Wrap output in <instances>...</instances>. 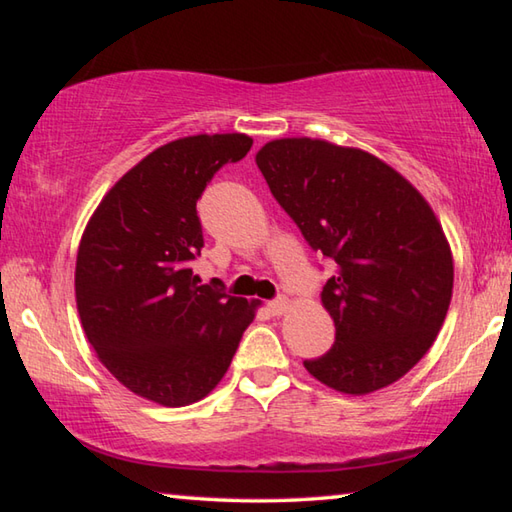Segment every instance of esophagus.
Instances as JSON below:
<instances>
[{
	"label": "esophagus",
	"mask_w": 512,
	"mask_h": 512,
	"mask_svg": "<svg viewBox=\"0 0 512 512\" xmlns=\"http://www.w3.org/2000/svg\"><path fill=\"white\" fill-rule=\"evenodd\" d=\"M266 307H268V311H271L273 316H282V314H287V311H289V298L280 296V298H275V300L268 302Z\"/></svg>",
	"instance_id": "esophagus-1"
}]
</instances>
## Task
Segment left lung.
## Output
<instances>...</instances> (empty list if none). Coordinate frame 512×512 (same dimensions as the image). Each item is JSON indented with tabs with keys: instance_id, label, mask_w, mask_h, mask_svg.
<instances>
[{
	"instance_id": "obj_1",
	"label": "left lung",
	"mask_w": 512,
	"mask_h": 512,
	"mask_svg": "<svg viewBox=\"0 0 512 512\" xmlns=\"http://www.w3.org/2000/svg\"><path fill=\"white\" fill-rule=\"evenodd\" d=\"M255 162L309 246L334 259L320 293L336 327L311 377L345 395L391 386L445 323L454 259L431 205L372 153L311 137L264 144Z\"/></svg>"
}]
</instances>
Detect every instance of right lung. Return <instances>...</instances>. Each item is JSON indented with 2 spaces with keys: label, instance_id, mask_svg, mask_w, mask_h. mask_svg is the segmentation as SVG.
I'll return each instance as SVG.
<instances>
[{
  "label": "right lung",
  "instance_id": "add662e5",
  "mask_svg": "<svg viewBox=\"0 0 512 512\" xmlns=\"http://www.w3.org/2000/svg\"><path fill=\"white\" fill-rule=\"evenodd\" d=\"M244 133L189 135L121 176L90 216L76 255V307L99 361L128 391L187 406L214 391L253 323L259 300L203 284L192 262L203 228L196 201Z\"/></svg>",
  "mask_w": 512,
  "mask_h": 512
}]
</instances>
